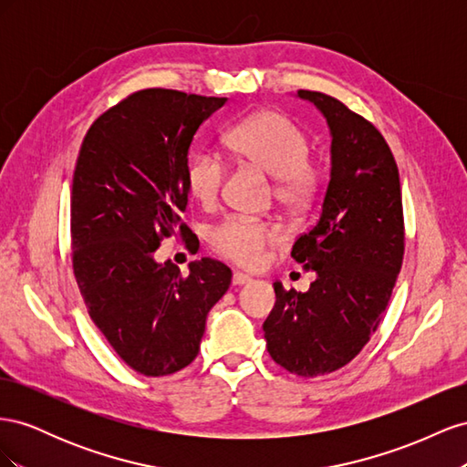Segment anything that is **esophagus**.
Returning <instances> with one entry per match:
<instances>
[{
  "mask_svg": "<svg viewBox=\"0 0 467 467\" xmlns=\"http://www.w3.org/2000/svg\"><path fill=\"white\" fill-rule=\"evenodd\" d=\"M249 282H251V276H247L244 273H235L232 276V285L234 286H245V285H249Z\"/></svg>",
  "mask_w": 467,
  "mask_h": 467,
  "instance_id": "obj_1",
  "label": "esophagus"
}]
</instances>
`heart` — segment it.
Wrapping results in <instances>:
<instances>
[{
	"instance_id": "obj_1",
	"label": "heart",
	"mask_w": 467,
	"mask_h": 467,
	"mask_svg": "<svg viewBox=\"0 0 467 467\" xmlns=\"http://www.w3.org/2000/svg\"><path fill=\"white\" fill-rule=\"evenodd\" d=\"M230 150L275 177V196L280 204L304 206L317 187V169L307 160L309 142L300 126L275 110H261L242 120L225 136ZM225 165L220 155L202 150L194 153L187 167V185L202 206H212L220 196ZM280 239V232L266 222L242 216L225 218L210 232V245L218 255L244 268L266 263L268 247Z\"/></svg>"
}]
</instances>
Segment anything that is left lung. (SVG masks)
<instances>
[{
  "instance_id": "obj_1",
  "label": "left lung",
  "mask_w": 467,
  "mask_h": 467,
  "mask_svg": "<svg viewBox=\"0 0 467 467\" xmlns=\"http://www.w3.org/2000/svg\"><path fill=\"white\" fill-rule=\"evenodd\" d=\"M296 97L327 120L329 185L316 225L292 247L316 280L307 292L275 280L263 331L276 364L316 378L348 364L378 329L403 261V206L398 165L376 126L325 93Z\"/></svg>"
}]
</instances>
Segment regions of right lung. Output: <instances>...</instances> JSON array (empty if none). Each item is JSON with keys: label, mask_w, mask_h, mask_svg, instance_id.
I'll list each match as a JSON object with an SVG mask.
<instances>
[{"label": "right lung", "mask_w": 467, "mask_h": 467, "mask_svg": "<svg viewBox=\"0 0 467 467\" xmlns=\"http://www.w3.org/2000/svg\"><path fill=\"white\" fill-rule=\"evenodd\" d=\"M225 97L144 89L99 117L83 140L72 185L74 275L93 323L144 376H169L201 348L206 317L232 271L214 259L181 276L153 257L161 237L187 234L189 148Z\"/></svg>", "instance_id": "add662e5"}]
</instances>
